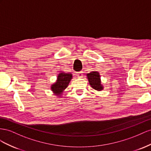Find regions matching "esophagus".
I'll return each instance as SVG.
<instances>
[{"instance_id": "obj_1", "label": "esophagus", "mask_w": 151, "mask_h": 151, "mask_svg": "<svg viewBox=\"0 0 151 151\" xmlns=\"http://www.w3.org/2000/svg\"><path fill=\"white\" fill-rule=\"evenodd\" d=\"M83 75V71H80L78 73H77V76H78V78H82Z\"/></svg>"}]
</instances>
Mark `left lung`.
<instances>
[{
  "instance_id": "8db88e82",
  "label": "left lung",
  "mask_w": 151,
  "mask_h": 151,
  "mask_svg": "<svg viewBox=\"0 0 151 151\" xmlns=\"http://www.w3.org/2000/svg\"><path fill=\"white\" fill-rule=\"evenodd\" d=\"M87 78L90 85L95 90L101 91L102 90L103 87L101 85V79L100 75L97 71H92L87 74Z\"/></svg>"
}]
</instances>
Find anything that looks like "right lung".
<instances>
[{"mask_svg":"<svg viewBox=\"0 0 151 151\" xmlns=\"http://www.w3.org/2000/svg\"><path fill=\"white\" fill-rule=\"evenodd\" d=\"M71 78V74L65 73H60L58 76V80L56 82L52 85V90L57 95L61 94L63 90L68 87Z\"/></svg>","mask_w":151,"mask_h":151,"instance_id":"obj_1","label":"right lung"}]
</instances>
